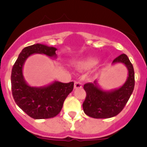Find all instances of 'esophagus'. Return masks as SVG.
I'll return each mask as SVG.
<instances>
[{
	"label": "esophagus",
	"instance_id": "34e87169",
	"mask_svg": "<svg viewBox=\"0 0 147 147\" xmlns=\"http://www.w3.org/2000/svg\"><path fill=\"white\" fill-rule=\"evenodd\" d=\"M82 87V83L80 81H76L74 82V88H76V89H77V88H81Z\"/></svg>",
	"mask_w": 147,
	"mask_h": 147
}]
</instances>
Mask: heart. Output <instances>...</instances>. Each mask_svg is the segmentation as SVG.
<instances>
[{"instance_id":"obj_1","label":"heart","mask_w":147,"mask_h":147,"mask_svg":"<svg viewBox=\"0 0 147 147\" xmlns=\"http://www.w3.org/2000/svg\"><path fill=\"white\" fill-rule=\"evenodd\" d=\"M97 62V59L95 57H88L86 58H84L82 60L78 62V65L82 68L88 69L94 65Z\"/></svg>"}]
</instances>
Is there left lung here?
<instances>
[{"instance_id":"1","label":"left lung","mask_w":147,"mask_h":147,"mask_svg":"<svg viewBox=\"0 0 147 147\" xmlns=\"http://www.w3.org/2000/svg\"><path fill=\"white\" fill-rule=\"evenodd\" d=\"M122 62L128 68L129 76L120 88L105 92L96 86V81L84 85L86 97L82 104L87 115L94 119H108L117 115L125 107L135 87V72L132 64L126 54H122L113 59V63Z\"/></svg>"}]
</instances>
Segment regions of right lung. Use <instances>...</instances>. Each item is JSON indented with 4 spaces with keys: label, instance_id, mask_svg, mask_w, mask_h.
Masks as SVG:
<instances>
[{
    "label": "right lung",
    "instance_id": "1",
    "mask_svg": "<svg viewBox=\"0 0 147 147\" xmlns=\"http://www.w3.org/2000/svg\"><path fill=\"white\" fill-rule=\"evenodd\" d=\"M57 49L42 44L27 46L21 51L11 70V83L13 98L18 106L34 119H51L60 113L65 100L74 89V82H56L45 88H33L23 80L22 69L28 57L34 53L49 57L56 56Z\"/></svg>",
    "mask_w": 147,
    "mask_h": 147
}]
</instances>
